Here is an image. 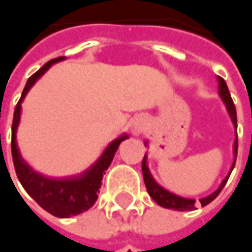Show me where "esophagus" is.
I'll use <instances>...</instances> for the list:
<instances>
[{"label":"esophagus","instance_id":"obj_1","mask_svg":"<svg viewBox=\"0 0 252 252\" xmlns=\"http://www.w3.org/2000/svg\"><path fill=\"white\" fill-rule=\"evenodd\" d=\"M134 128L136 132H141L143 128H145V120H143V118H138V120L135 121Z\"/></svg>","mask_w":252,"mask_h":252}]
</instances>
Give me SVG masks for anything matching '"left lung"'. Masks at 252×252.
I'll list each match as a JSON object with an SVG mask.
<instances>
[{
    "label": "left lung",
    "instance_id": "1",
    "mask_svg": "<svg viewBox=\"0 0 252 252\" xmlns=\"http://www.w3.org/2000/svg\"><path fill=\"white\" fill-rule=\"evenodd\" d=\"M219 93H220L221 99H223L226 107H227L230 118H231L233 124H234L236 129H237V114H236V107H234L233 99H231V96H230L229 88H227V85L224 82V79L220 78V76H219ZM234 158H237V139L234 141ZM234 163H236V161H234ZM234 163H233V166H231V170L234 169ZM142 174L146 189H148L149 195L152 196L153 201L158 205H160L163 208H167V209H176V211H194V209H196V204L194 199H187V198H181V196L174 195V194H171L169 191H166L164 188H161V187L153 180L152 174H151V171L148 169V164H146V156L143 158L142 160ZM229 177L230 176H227V177L223 180V183L220 184V187H219L213 194H211L209 196H206V198L199 199V202H201L202 206L211 204L213 199L220 194L221 188L226 186Z\"/></svg>",
    "mask_w": 252,
    "mask_h": 252
}]
</instances>
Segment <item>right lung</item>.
Here are the masks:
<instances>
[{
    "label": "right lung",
    "mask_w": 252,
    "mask_h": 252,
    "mask_svg": "<svg viewBox=\"0 0 252 252\" xmlns=\"http://www.w3.org/2000/svg\"><path fill=\"white\" fill-rule=\"evenodd\" d=\"M61 60H64V57L50 60L37 72H34L28 79L26 86L22 92V96L18 101L15 107V113H13L11 149H12V160L16 176L19 178L23 188L26 189V192L48 213L54 215L57 218H69V216H75V215L88 211L89 208H92V205L96 202L103 174L111 164L114 153L117 152L120 143L128 136L123 135L110 143L107 149L100 156L99 160L79 177L61 178V180L47 178L36 173L32 167L28 166V163L23 161L16 146V128H18L19 117H21V103L25 99L26 93L40 76L54 63L61 61Z\"/></svg>",
    "instance_id": "1"
}]
</instances>
